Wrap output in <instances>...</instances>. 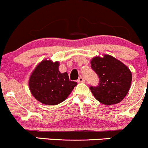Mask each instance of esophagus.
Listing matches in <instances>:
<instances>
[{
  "instance_id": "obj_1",
  "label": "esophagus",
  "mask_w": 148,
  "mask_h": 148,
  "mask_svg": "<svg viewBox=\"0 0 148 148\" xmlns=\"http://www.w3.org/2000/svg\"><path fill=\"white\" fill-rule=\"evenodd\" d=\"M77 82H78L79 83H84V82H85V79H84V77H80L78 79V80H77Z\"/></svg>"
}]
</instances>
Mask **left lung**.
I'll return each instance as SVG.
<instances>
[{"label":"left lung","instance_id":"1","mask_svg":"<svg viewBox=\"0 0 148 148\" xmlns=\"http://www.w3.org/2000/svg\"><path fill=\"white\" fill-rule=\"evenodd\" d=\"M92 68L99 78V86H91L97 100L104 105L120 102L130 90L132 72L122 62L108 54L95 56L90 62Z\"/></svg>","mask_w":148,"mask_h":148}]
</instances>
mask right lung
<instances>
[{
    "label": "right lung",
    "instance_id": "add662e5",
    "mask_svg": "<svg viewBox=\"0 0 148 148\" xmlns=\"http://www.w3.org/2000/svg\"><path fill=\"white\" fill-rule=\"evenodd\" d=\"M59 62L44 59L36 66L28 80V86L36 100L46 105L64 102L71 94L76 82L69 80L67 72L61 73Z\"/></svg>",
    "mask_w": 148,
    "mask_h": 148
}]
</instances>
